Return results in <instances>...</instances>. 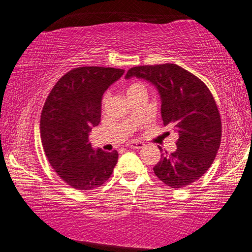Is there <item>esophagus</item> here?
I'll return each instance as SVG.
<instances>
[{"instance_id":"esophagus-1","label":"esophagus","mask_w":252,"mask_h":252,"mask_svg":"<svg viewBox=\"0 0 252 252\" xmlns=\"http://www.w3.org/2000/svg\"><path fill=\"white\" fill-rule=\"evenodd\" d=\"M127 147L132 148V150H140V148H143L144 144L141 143V141H130V143H127Z\"/></svg>"}]
</instances>
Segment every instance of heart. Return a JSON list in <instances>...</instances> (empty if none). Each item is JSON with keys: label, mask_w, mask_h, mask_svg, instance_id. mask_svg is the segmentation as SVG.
<instances>
[{"label": "heart", "mask_w": 252, "mask_h": 252, "mask_svg": "<svg viewBox=\"0 0 252 252\" xmlns=\"http://www.w3.org/2000/svg\"><path fill=\"white\" fill-rule=\"evenodd\" d=\"M140 90H145L144 84L140 83V82H137V81H133V82H129L125 88L126 97H129V95L133 94L134 92L140 91ZM106 101H107V94H105L101 99V106H102V107H104V106L106 105Z\"/></svg>", "instance_id": "obj_1"}]
</instances>
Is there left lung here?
<instances>
[{"instance_id": "left-lung-1", "label": "left lung", "mask_w": 252, "mask_h": 252, "mask_svg": "<svg viewBox=\"0 0 252 252\" xmlns=\"http://www.w3.org/2000/svg\"><path fill=\"white\" fill-rule=\"evenodd\" d=\"M140 77L153 83L161 95L163 125L178 133L177 150L153 168L171 189L192 185L207 172L221 141V120L215 98L203 81L176 63L136 66L126 79Z\"/></svg>"}]
</instances>
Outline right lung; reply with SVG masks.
I'll return each mask as SVG.
<instances>
[{
	"instance_id": "right-lung-1",
	"label": "right lung",
	"mask_w": 252,
	"mask_h": 252,
	"mask_svg": "<svg viewBox=\"0 0 252 252\" xmlns=\"http://www.w3.org/2000/svg\"><path fill=\"white\" fill-rule=\"evenodd\" d=\"M125 69L84 66L60 77L41 113V140L48 161L60 178L77 190H91L111 177L116 151H94L92 126L101 118V97Z\"/></svg>"
}]
</instances>
